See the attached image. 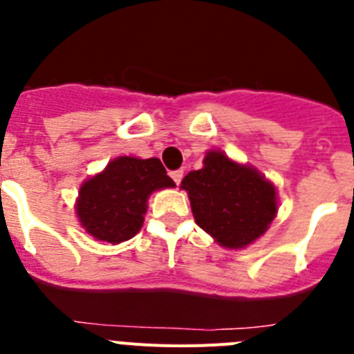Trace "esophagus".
Masks as SVG:
<instances>
[{"label": "esophagus", "instance_id": "esophagus-1", "mask_svg": "<svg viewBox=\"0 0 354 354\" xmlns=\"http://www.w3.org/2000/svg\"><path fill=\"white\" fill-rule=\"evenodd\" d=\"M170 177L174 179V183L179 186L180 180H183V177H184V171L183 170H174V171H170Z\"/></svg>", "mask_w": 354, "mask_h": 354}]
</instances>
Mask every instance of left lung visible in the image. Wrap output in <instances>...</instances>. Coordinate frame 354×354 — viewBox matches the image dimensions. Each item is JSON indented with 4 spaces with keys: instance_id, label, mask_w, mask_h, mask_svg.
<instances>
[{
    "instance_id": "obj_1",
    "label": "left lung",
    "mask_w": 354,
    "mask_h": 354,
    "mask_svg": "<svg viewBox=\"0 0 354 354\" xmlns=\"http://www.w3.org/2000/svg\"><path fill=\"white\" fill-rule=\"evenodd\" d=\"M180 187L189 196L196 225L230 250L245 248L259 239L278 211L273 183L221 150H209L204 167L189 171Z\"/></svg>"
}]
</instances>
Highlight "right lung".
<instances>
[{
  "label": "right lung",
  "mask_w": 354,
  "mask_h": 354,
  "mask_svg": "<svg viewBox=\"0 0 354 354\" xmlns=\"http://www.w3.org/2000/svg\"><path fill=\"white\" fill-rule=\"evenodd\" d=\"M174 186L158 158L120 156L101 174L84 180L76 214L93 239L118 245L140 232L150 193Z\"/></svg>",
  "instance_id": "add662e5"
}]
</instances>
